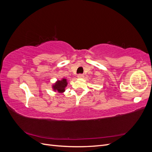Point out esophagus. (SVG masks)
<instances>
[{
  "mask_svg": "<svg viewBox=\"0 0 152 152\" xmlns=\"http://www.w3.org/2000/svg\"><path fill=\"white\" fill-rule=\"evenodd\" d=\"M77 77L78 78H80V79H81V78H83L84 77V75L83 74H79L77 75Z\"/></svg>",
  "mask_w": 152,
  "mask_h": 152,
  "instance_id": "obj_1",
  "label": "esophagus"
}]
</instances>
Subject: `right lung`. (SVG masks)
Returning a JSON list of instances; mask_svg holds the SVG:
<instances>
[{"mask_svg":"<svg viewBox=\"0 0 152 152\" xmlns=\"http://www.w3.org/2000/svg\"><path fill=\"white\" fill-rule=\"evenodd\" d=\"M67 80L66 79H62L61 80H58L53 85V89L54 91L62 93L65 91V87L67 86Z\"/></svg>","mask_w":152,"mask_h":152,"instance_id":"obj_1","label":"right lung"}]
</instances>
